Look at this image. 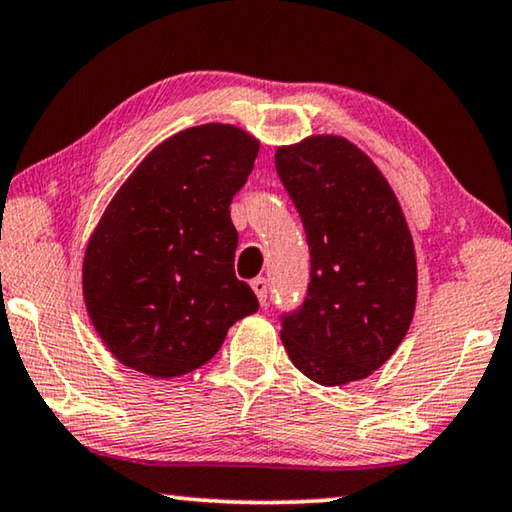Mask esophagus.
<instances>
[{
    "label": "esophagus",
    "mask_w": 512,
    "mask_h": 512,
    "mask_svg": "<svg viewBox=\"0 0 512 512\" xmlns=\"http://www.w3.org/2000/svg\"><path fill=\"white\" fill-rule=\"evenodd\" d=\"M250 287L255 289L259 303L266 305V301H269V282H266V278H255L253 282H250Z\"/></svg>",
    "instance_id": "34e87169"
}]
</instances>
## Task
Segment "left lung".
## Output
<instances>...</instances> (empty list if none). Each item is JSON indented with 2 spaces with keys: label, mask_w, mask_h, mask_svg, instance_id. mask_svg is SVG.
I'll return each instance as SVG.
<instances>
[{
  "label": "left lung",
  "mask_w": 512,
  "mask_h": 512,
  "mask_svg": "<svg viewBox=\"0 0 512 512\" xmlns=\"http://www.w3.org/2000/svg\"><path fill=\"white\" fill-rule=\"evenodd\" d=\"M276 172L310 248L308 292L280 315L282 345L317 384L368 377L398 349L416 308L414 241L400 204L345 137L280 147Z\"/></svg>",
  "instance_id": "left-lung-1"
}]
</instances>
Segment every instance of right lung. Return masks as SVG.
<instances>
[{
	"mask_svg": "<svg viewBox=\"0 0 512 512\" xmlns=\"http://www.w3.org/2000/svg\"><path fill=\"white\" fill-rule=\"evenodd\" d=\"M259 142L227 124L186 128L128 177L91 236L82 289L110 352L137 372L179 377L223 345L259 301L234 276L232 197Z\"/></svg>",
	"mask_w": 512,
	"mask_h": 512,
	"instance_id": "add662e5",
	"label": "right lung"
}]
</instances>
